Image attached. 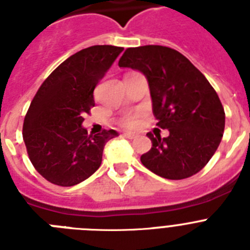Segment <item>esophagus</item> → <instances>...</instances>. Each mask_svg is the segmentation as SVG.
I'll return each instance as SVG.
<instances>
[{
	"mask_svg": "<svg viewBox=\"0 0 250 250\" xmlns=\"http://www.w3.org/2000/svg\"><path fill=\"white\" fill-rule=\"evenodd\" d=\"M123 135L125 136L126 139H135L136 138V135L134 134V132H124Z\"/></svg>",
	"mask_w": 250,
	"mask_h": 250,
	"instance_id": "esophagus-1",
	"label": "esophagus"
}]
</instances>
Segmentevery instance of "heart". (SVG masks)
Returning <instances> with one entry per match:
<instances>
[{
    "instance_id": "heart-1",
    "label": "heart",
    "mask_w": 250,
    "mask_h": 250,
    "mask_svg": "<svg viewBox=\"0 0 250 250\" xmlns=\"http://www.w3.org/2000/svg\"><path fill=\"white\" fill-rule=\"evenodd\" d=\"M139 123V115L136 114H127L124 115L120 119V124L125 127H134L136 126Z\"/></svg>"
}]
</instances>
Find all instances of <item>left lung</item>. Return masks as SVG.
<instances>
[{
  "label": "left lung",
  "instance_id": "8db88e82",
  "mask_svg": "<svg viewBox=\"0 0 250 250\" xmlns=\"http://www.w3.org/2000/svg\"><path fill=\"white\" fill-rule=\"evenodd\" d=\"M119 66L146 76L156 125L169 130L167 138L147 132L152 145L141 155L143 165L170 180L199 173L219 146L225 126L224 107L207 77L167 46L126 48Z\"/></svg>",
  "mask_w": 250,
  "mask_h": 250
}]
</instances>
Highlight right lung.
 <instances>
[{
  "instance_id": "add662e5",
  "label": "right lung",
  "mask_w": 250,
  "mask_h": 250,
  "mask_svg": "<svg viewBox=\"0 0 250 250\" xmlns=\"http://www.w3.org/2000/svg\"><path fill=\"white\" fill-rule=\"evenodd\" d=\"M123 47L83 48L57 66L40 86L25 116L22 136L37 173L55 185L72 187L99 169L115 130L87 135L81 126L95 106L94 90Z\"/></svg>"
}]
</instances>
